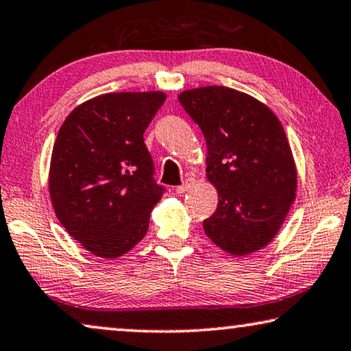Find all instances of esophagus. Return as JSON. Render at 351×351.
I'll use <instances>...</instances> for the list:
<instances>
[{
    "label": "esophagus",
    "mask_w": 351,
    "mask_h": 351,
    "mask_svg": "<svg viewBox=\"0 0 351 351\" xmlns=\"http://www.w3.org/2000/svg\"><path fill=\"white\" fill-rule=\"evenodd\" d=\"M195 184V181L194 180H192V178H187V180L184 181V182H182V184L181 186H178L176 187V194H184V192L186 191H189L191 189V187L192 186H194Z\"/></svg>",
    "instance_id": "34e87169"
}]
</instances>
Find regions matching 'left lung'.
Wrapping results in <instances>:
<instances>
[{
	"label": "left lung",
	"instance_id": "left-lung-1",
	"mask_svg": "<svg viewBox=\"0 0 351 351\" xmlns=\"http://www.w3.org/2000/svg\"><path fill=\"white\" fill-rule=\"evenodd\" d=\"M178 100L204 132L206 178L218 191V208L204 221L206 237L234 256L263 250L298 189L283 125L264 103L224 86L191 88Z\"/></svg>",
	"mask_w": 351,
	"mask_h": 351
}]
</instances>
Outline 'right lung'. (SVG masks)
Masks as SVG:
<instances>
[{
    "label": "right lung",
    "mask_w": 351,
    "mask_h": 351,
    "mask_svg": "<svg viewBox=\"0 0 351 351\" xmlns=\"http://www.w3.org/2000/svg\"><path fill=\"white\" fill-rule=\"evenodd\" d=\"M164 92H117L76 106L53 143L49 194L68 234L92 254L116 259L149 227L164 187L143 133Z\"/></svg>",
    "instance_id": "add662e5"
}]
</instances>
